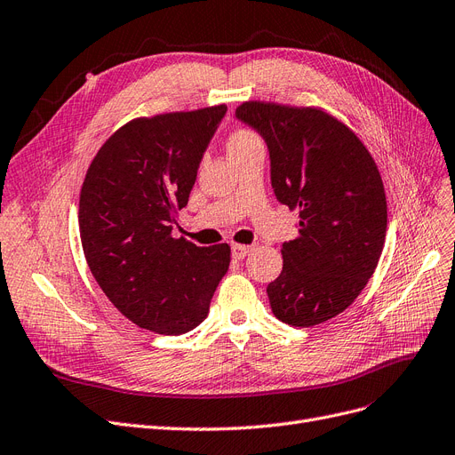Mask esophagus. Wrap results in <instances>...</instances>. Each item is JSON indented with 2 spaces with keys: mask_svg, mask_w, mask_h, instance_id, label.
Listing matches in <instances>:
<instances>
[{
  "mask_svg": "<svg viewBox=\"0 0 455 455\" xmlns=\"http://www.w3.org/2000/svg\"><path fill=\"white\" fill-rule=\"evenodd\" d=\"M230 251H232V259L242 260V259H245V257L249 255L251 247H249V245H242V243H232Z\"/></svg>",
  "mask_w": 455,
  "mask_h": 455,
  "instance_id": "34e87169",
  "label": "esophagus"
}]
</instances>
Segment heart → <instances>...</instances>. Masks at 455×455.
<instances>
[{
  "mask_svg": "<svg viewBox=\"0 0 455 455\" xmlns=\"http://www.w3.org/2000/svg\"><path fill=\"white\" fill-rule=\"evenodd\" d=\"M257 142H260V139L251 129H243V127L234 129L228 137V154H234V151H240Z\"/></svg>",
  "mask_w": 455,
  "mask_h": 455,
  "instance_id": "1",
  "label": "heart"
}]
</instances>
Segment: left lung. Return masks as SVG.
Segmentation results:
<instances>
[{"label":"left lung","mask_w":455,"mask_h":455,"mask_svg":"<svg viewBox=\"0 0 455 455\" xmlns=\"http://www.w3.org/2000/svg\"><path fill=\"white\" fill-rule=\"evenodd\" d=\"M236 117L260 132L281 204L299 212L298 238L283 243V272L267 284L281 323L309 328L343 313L379 264L388 208L362 140L315 107L247 100Z\"/></svg>","instance_id":"8db88e82"}]
</instances>
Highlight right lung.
<instances>
[{
	"instance_id": "obj_1",
	"label": "right lung",
	"mask_w": 455,
	"mask_h": 455,
	"mask_svg": "<svg viewBox=\"0 0 455 455\" xmlns=\"http://www.w3.org/2000/svg\"><path fill=\"white\" fill-rule=\"evenodd\" d=\"M225 105L137 117L93 157L78 227L90 270L131 323L163 335L196 328L228 270L230 245L172 238Z\"/></svg>"
}]
</instances>
